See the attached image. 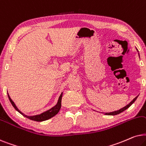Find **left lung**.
<instances>
[{
    "label": "left lung",
    "mask_w": 146,
    "mask_h": 146,
    "mask_svg": "<svg viewBox=\"0 0 146 146\" xmlns=\"http://www.w3.org/2000/svg\"><path fill=\"white\" fill-rule=\"evenodd\" d=\"M137 51H138V50L137 49ZM139 54V53H138ZM137 97H138V96H137V97H135V98L133 99V100L131 101V102L129 103V104H127V106H125L124 107V108H121V109H120V110H117V111H113V112H110V113H106V115H117V114H119V113H121V112H123V111H125V110H127V108H129L130 106H131L132 104H133L134 102H135V101L137 100Z\"/></svg>",
    "instance_id": "8db88e82"
}]
</instances>
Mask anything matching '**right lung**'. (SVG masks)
Listing matches in <instances>:
<instances>
[{
  "mask_svg": "<svg viewBox=\"0 0 146 146\" xmlns=\"http://www.w3.org/2000/svg\"><path fill=\"white\" fill-rule=\"evenodd\" d=\"M62 96H63V93H61V94L60 95L59 100H58L57 104L55 105V106L53 107L51 109L48 110L46 111H44L42 113L39 114V115H33V116H29L25 115V114L23 113L20 110L17 108V107L16 106V105L15 104V103L13 102V101L11 100V98H10L9 93H8V97H9V99L11 102V104L13 105V106L14 107V108L17 111L20 113L21 115H23V116H25V117L28 118V119H30L31 120H33V121H45V120H47L50 118L53 117V116H55V115H57L58 113V112L59 111L60 109L61 108V99H62Z\"/></svg>",
  "mask_w": 146,
  "mask_h": 146,
  "instance_id": "right-lung-1",
  "label": "right lung"
}]
</instances>
